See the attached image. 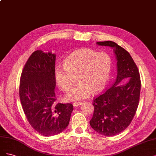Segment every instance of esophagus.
Here are the masks:
<instances>
[{"instance_id":"obj_1","label":"esophagus","mask_w":156,"mask_h":156,"mask_svg":"<svg viewBox=\"0 0 156 156\" xmlns=\"http://www.w3.org/2000/svg\"><path fill=\"white\" fill-rule=\"evenodd\" d=\"M83 103L82 102H74V103H73V105H74V107H77V106H79V105H82Z\"/></svg>"}]
</instances>
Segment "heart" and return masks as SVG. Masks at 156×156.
<instances>
[{
  "instance_id": "obj_1",
  "label": "heart",
  "mask_w": 156,
  "mask_h": 156,
  "mask_svg": "<svg viewBox=\"0 0 156 156\" xmlns=\"http://www.w3.org/2000/svg\"><path fill=\"white\" fill-rule=\"evenodd\" d=\"M112 58L105 52H98L90 48L74 51L65 59L64 67L55 69L57 85L67 92L72 86L74 78L77 85L65 95L69 102L79 101L88 98L91 92H100L106 86L111 74Z\"/></svg>"
}]
</instances>
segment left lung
<instances>
[{
  "instance_id": "left-lung-1",
  "label": "left lung",
  "mask_w": 156,
  "mask_h": 156,
  "mask_svg": "<svg viewBox=\"0 0 156 156\" xmlns=\"http://www.w3.org/2000/svg\"><path fill=\"white\" fill-rule=\"evenodd\" d=\"M113 48L117 60V76L113 86L93 100L94 113L90 125L105 136H113L126 128L139 105L140 80L136 64L128 51L111 41L97 43ZM129 81L122 84V80Z\"/></svg>"
}]
</instances>
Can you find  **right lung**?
Instances as JSON below:
<instances>
[{"label": "right lung", "instance_id": "1", "mask_svg": "<svg viewBox=\"0 0 156 156\" xmlns=\"http://www.w3.org/2000/svg\"><path fill=\"white\" fill-rule=\"evenodd\" d=\"M55 62L56 54L34 52L25 63L19 85L20 100L28 122L47 137L67 127L73 110L71 103L56 102Z\"/></svg>", "mask_w": 156, "mask_h": 156}]
</instances>
